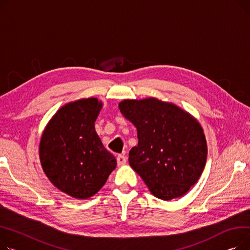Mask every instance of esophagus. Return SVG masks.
<instances>
[{
    "mask_svg": "<svg viewBox=\"0 0 250 250\" xmlns=\"http://www.w3.org/2000/svg\"><path fill=\"white\" fill-rule=\"evenodd\" d=\"M126 163H127V158L125 155L119 154L118 156H117V164H118L119 167L126 165Z\"/></svg>",
    "mask_w": 250,
    "mask_h": 250,
    "instance_id": "obj_1",
    "label": "esophagus"
}]
</instances>
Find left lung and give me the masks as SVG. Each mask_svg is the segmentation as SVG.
<instances>
[{
  "mask_svg": "<svg viewBox=\"0 0 250 250\" xmlns=\"http://www.w3.org/2000/svg\"><path fill=\"white\" fill-rule=\"evenodd\" d=\"M121 113L137 128L129 164L160 200L184 196L201 177L207 142L199 122L177 106L156 99L124 100Z\"/></svg>",
  "mask_w": 250,
  "mask_h": 250,
  "instance_id": "8db88e82",
  "label": "left lung"
}]
</instances>
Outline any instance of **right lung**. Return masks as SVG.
<instances>
[{
	"label": "right lung",
	"instance_id": "1",
	"mask_svg": "<svg viewBox=\"0 0 250 250\" xmlns=\"http://www.w3.org/2000/svg\"><path fill=\"white\" fill-rule=\"evenodd\" d=\"M102 103L83 99L61 108L42 135L39 155L49 181L77 199L94 196L115 169V156L96 133Z\"/></svg>",
	"mask_w": 250,
	"mask_h": 250
}]
</instances>
